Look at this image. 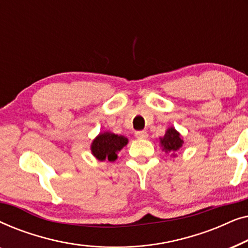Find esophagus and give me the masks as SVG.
<instances>
[{
	"label": "esophagus",
	"instance_id": "obj_1",
	"mask_svg": "<svg viewBox=\"0 0 248 248\" xmlns=\"http://www.w3.org/2000/svg\"><path fill=\"white\" fill-rule=\"evenodd\" d=\"M135 138H137V139H147L148 138V133L145 131L135 132Z\"/></svg>",
	"mask_w": 248,
	"mask_h": 248
}]
</instances>
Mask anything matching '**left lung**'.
Here are the masks:
<instances>
[{
    "mask_svg": "<svg viewBox=\"0 0 248 248\" xmlns=\"http://www.w3.org/2000/svg\"><path fill=\"white\" fill-rule=\"evenodd\" d=\"M159 144L165 152H172L171 155L175 157V152L179 151L184 144L182 135L175 127H168L165 135L162 138H159Z\"/></svg>",
    "mask_w": 248,
    "mask_h": 248,
    "instance_id": "left-lung-1",
    "label": "left lung"
}]
</instances>
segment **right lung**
<instances>
[{"instance_id": "1", "label": "right lung", "mask_w": 248, "mask_h": 248, "mask_svg": "<svg viewBox=\"0 0 248 248\" xmlns=\"http://www.w3.org/2000/svg\"><path fill=\"white\" fill-rule=\"evenodd\" d=\"M128 143V139L124 135H117L111 132H100L93 139L90 145L91 154L99 161L113 162L117 159V154Z\"/></svg>"}]
</instances>
